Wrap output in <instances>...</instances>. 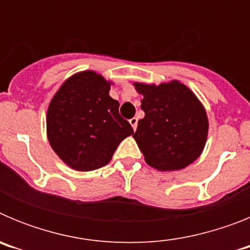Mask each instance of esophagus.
Instances as JSON below:
<instances>
[{"label":"esophagus","mask_w":250,"mask_h":250,"mask_svg":"<svg viewBox=\"0 0 250 250\" xmlns=\"http://www.w3.org/2000/svg\"><path fill=\"white\" fill-rule=\"evenodd\" d=\"M129 123H130V125H131V126H132V129L136 130V127H138V119H136V118L130 119Z\"/></svg>","instance_id":"esophagus-1"}]
</instances>
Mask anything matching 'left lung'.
<instances>
[{"label": "left lung", "instance_id": "8db88e82", "mask_svg": "<svg viewBox=\"0 0 250 250\" xmlns=\"http://www.w3.org/2000/svg\"><path fill=\"white\" fill-rule=\"evenodd\" d=\"M132 85L143 95L145 112L132 138L146 164L159 171H175L193 164L202 155L209 130L199 99L178 80Z\"/></svg>", "mask_w": 250, "mask_h": 250}]
</instances>
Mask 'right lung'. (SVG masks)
<instances>
[{
  "instance_id": "add662e5",
  "label": "right lung",
  "mask_w": 250,
  "mask_h": 250,
  "mask_svg": "<svg viewBox=\"0 0 250 250\" xmlns=\"http://www.w3.org/2000/svg\"><path fill=\"white\" fill-rule=\"evenodd\" d=\"M112 83L92 70L76 72L48 104V143L71 169L91 171L109 164L119 144L134 132L109 95Z\"/></svg>"
}]
</instances>
